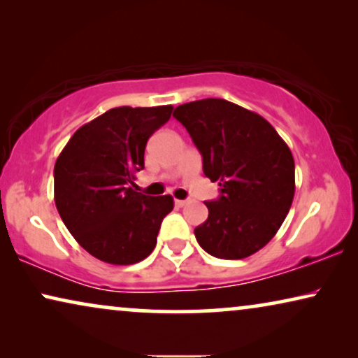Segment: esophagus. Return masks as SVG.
I'll return each instance as SVG.
<instances>
[{"label": "esophagus", "mask_w": 358, "mask_h": 358, "mask_svg": "<svg viewBox=\"0 0 358 358\" xmlns=\"http://www.w3.org/2000/svg\"><path fill=\"white\" fill-rule=\"evenodd\" d=\"M174 203L178 205V207H184V205L189 203V200H180V199H176Z\"/></svg>", "instance_id": "34e87169"}]
</instances>
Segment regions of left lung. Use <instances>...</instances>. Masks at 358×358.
<instances>
[{
	"instance_id": "1",
	"label": "left lung",
	"mask_w": 358,
	"mask_h": 358,
	"mask_svg": "<svg viewBox=\"0 0 358 358\" xmlns=\"http://www.w3.org/2000/svg\"><path fill=\"white\" fill-rule=\"evenodd\" d=\"M173 117L202 155L203 174L220 197L205 202L208 218L194 229L203 251L244 259L282 227L295 195V161L275 129L256 112L224 99L176 107Z\"/></svg>"
}]
</instances>
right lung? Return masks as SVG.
Returning <instances> with one entry per match:
<instances>
[{
  "instance_id": "right-lung-1",
  "label": "right lung",
  "mask_w": 358,
  "mask_h": 358,
  "mask_svg": "<svg viewBox=\"0 0 358 358\" xmlns=\"http://www.w3.org/2000/svg\"><path fill=\"white\" fill-rule=\"evenodd\" d=\"M173 106L115 107L75 131L57 158L55 205L73 238L91 256L115 266L148 257L171 195L131 189L145 168L146 141L169 120Z\"/></svg>"
}]
</instances>
